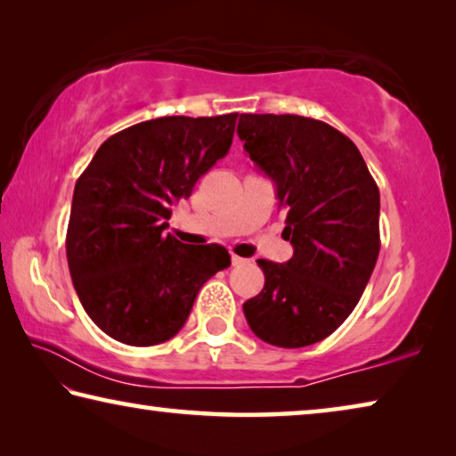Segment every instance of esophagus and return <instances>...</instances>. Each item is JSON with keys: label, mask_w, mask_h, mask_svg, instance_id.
<instances>
[{"label": "esophagus", "mask_w": 456, "mask_h": 456, "mask_svg": "<svg viewBox=\"0 0 456 456\" xmlns=\"http://www.w3.org/2000/svg\"><path fill=\"white\" fill-rule=\"evenodd\" d=\"M231 264H233V265H243V264H245V259H243V257H239V256H235V253H233V256H231Z\"/></svg>", "instance_id": "34e87169"}]
</instances>
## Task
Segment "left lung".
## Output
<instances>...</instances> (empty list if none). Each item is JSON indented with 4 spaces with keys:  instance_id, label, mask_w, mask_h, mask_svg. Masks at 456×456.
Masks as SVG:
<instances>
[{
    "instance_id": "left-lung-1",
    "label": "left lung",
    "mask_w": 456,
    "mask_h": 456,
    "mask_svg": "<svg viewBox=\"0 0 456 456\" xmlns=\"http://www.w3.org/2000/svg\"><path fill=\"white\" fill-rule=\"evenodd\" d=\"M243 149L275 183L285 264L259 259L265 285L247 299L253 334L280 348L328 338L354 312L380 251V191L348 136L297 114H241Z\"/></svg>"
}]
</instances>
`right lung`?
I'll return each mask as SVG.
<instances>
[{
    "mask_svg": "<svg viewBox=\"0 0 456 456\" xmlns=\"http://www.w3.org/2000/svg\"><path fill=\"white\" fill-rule=\"evenodd\" d=\"M237 112L163 117L120 130L74 187L68 267L84 310L128 346L179 334L203 283L231 265L225 247L184 245L165 233L171 207L225 157Z\"/></svg>",
    "mask_w": 456,
    "mask_h": 456,
    "instance_id": "1",
    "label": "right lung"
}]
</instances>
